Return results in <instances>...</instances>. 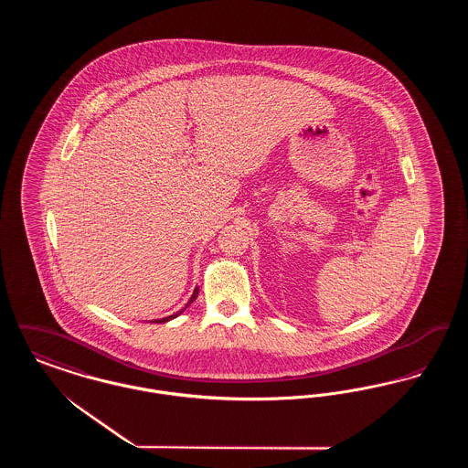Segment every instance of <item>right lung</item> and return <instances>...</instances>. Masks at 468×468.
Wrapping results in <instances>:
<instances>
[{"label":"right lung","instance_id":"1","mask_svg":"<svg viewBox=\"0 0 468 468\" xmlns=\"http://www.w3.org/2000/svg\"><path fill=\"white\" fill-rule=\"evenodd\" d=\"M198 292H200V288H195V291H193V294H191V298H189V302L184 305V309H180V311L176 312V314H172V315H168V317H161V319H154V321H151V323H168V321H172V319H176V317H178L182 312L186 311L195 300H197V296H198Z\"/></svg>","mask_w":468,"mask_h":468}]
</instances>
